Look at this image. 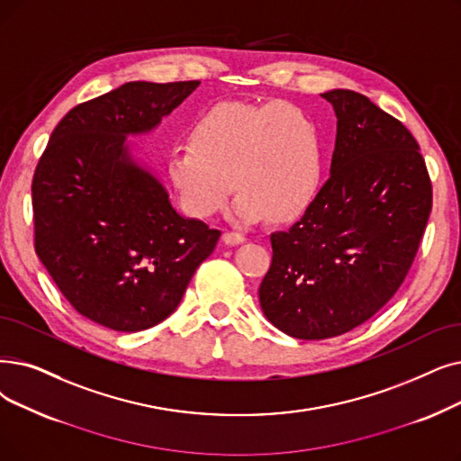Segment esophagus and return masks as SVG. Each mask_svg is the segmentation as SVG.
Listing matches in <instances>:
<instances>
[{"label":"esophagus","mask_w":461,"mask_h":461,"mask_svg":"<svg viewBox=\"0 0 461 461\" xmlns=\"http://www.w3.org/2000/svg\"><path fill=\"white\" fill-rule=\"evenodd\" d=\"M224 243L226 245H241L245 243V235L243 233H237V231H226L224 233Z\"/></svg>","instance_id":"obj_1"}]
</instances>
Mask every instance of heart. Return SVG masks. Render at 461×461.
<instances>
[{"label":"heart","instance_id":"heart-1","mask_svg":"<svg viewBox=\"0 0 461 461\" xmlns=\"http://www.w3.org/2000/svg\"><path fill=\"white\" fill-rule=\"evenodd\" d=\"M190 143L167 156V178L178 203L194 218L209 220L239 195L233 214L275 222L303 214L322 181V143L311 114L292 104L222 102L199 114Z\"/></svg>","mask_w":461,"mask_h":461}]
</instances>
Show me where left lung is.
I'll return each instance as SVG.
<instances>
[{"label":"left lung","mask_w":461,"mask_h":461,"mask_svg":"<svg viewBox=\"0 0 461 461\" xmlns=\"http://www.w3.org/2000/svg\"><path fill=\"white\" fill-rule=\"evenodd\" d=\"M337 116L331 175L305 214L271 233L258 295L269 322L316 341L383 309L405 280L431 212V181L412 133L352 90L322 94Z\"/></svg>","instance_id":"1"}]
</instances>
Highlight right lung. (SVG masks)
Wrapping results in <instances>:
<instances>
[{
  "instance_id": "add662e5",
  "label": "right lung",
  "mask_w": 461,
  "mask_h": 461,
  "mask_svg": "<svg viewBox=\"0 0 461 461\" xmlns=\"http://www.w3.org/2000/svg\"><path fill=\"white\" fill-rule=\"evenodd\" d=\"M197 86L135 81L73 107L35 167V252L73 309L109 330L133 333L166 320L218 243V230L173 209L126 143Z\"/></svg>"
}]
</instances>
